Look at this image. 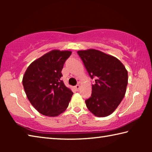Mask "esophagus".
I'll list each match as a JSON object with an SVG mask.
<instances>
[{"label": "esophagus", "mask_w": 152, "mask_h": 152, "mask_svg": "<svg viewBox=\"0 0 152 152\" xmlns=\"http://www.w3.org/2000/svg\"><path fill=\"white\" fill-rule=\"evenodd\" d=\"M74 88H75V89L77 91H78L79 89H80V85H79V84H77V85L74 86Z\"/></svg>", "instance_id": "esophagus-1"}]
</instances>
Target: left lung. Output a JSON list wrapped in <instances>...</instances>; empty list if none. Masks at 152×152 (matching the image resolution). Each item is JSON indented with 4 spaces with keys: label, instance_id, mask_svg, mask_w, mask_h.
<instances>
[{
    "label": "left lung",
    "instance_id": "8db88e82",
    "mask_svg": "<svg viewBox=\"0 0 152 152\" xmlns=\"http://www.w3.org/2000/svg\"><path fill=\"white\" fill-rule=\"evenodd\" d=\"M78 54L95 83L91 96L85 101L88 109L95 116H109L125 96L128 73L124 65L114 56L89 49L78 51Z\"/></svg>",
    "mask_w": 152,
    "mask_h": 152
}]
</instances>
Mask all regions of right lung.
I'll return each mask as SVG.
<instances>
[{
	"mask_svg": "<svg viewBox=\"0 0 152 152\" xmlns=\"http://www.w3.org/2000/svg\"><path fill=\"white\" fill-rule=\"evenodd\" d=\"M70 51L53 50L30 64L23 85L33 107L41 114L56 117L65 111L73 92L61 80V70Z\"/></svg>",
	"mask_w": 152,
	"mask_h": 152,
	"instance_id": "obj_1",
	"label": "right lung"
}]
</instances>
